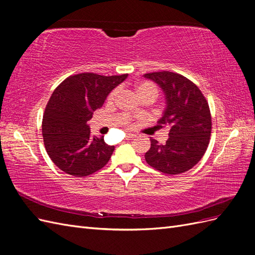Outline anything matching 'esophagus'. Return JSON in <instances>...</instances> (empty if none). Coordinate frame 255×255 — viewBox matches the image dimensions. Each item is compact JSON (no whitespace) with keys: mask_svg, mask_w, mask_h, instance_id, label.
<instances>
[{"mask_svg":"<svg viewBox=\"0 0 255 255\" xmlns=\"http://www.w3.org/2000/svg\"><path fill=\"white\" fill-rule=\"evenodd\" d=\"M133 138H135V135H133V134H128V135H127V139H128V140L133 139Z\"/></svg>","mask_w":255,"mask_h":255,"instance_id":"obj_1","label":"esophagus"}]
</instances>
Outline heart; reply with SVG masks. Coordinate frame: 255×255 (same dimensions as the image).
Listing matches in <instances>:
<instances>
[{"label": "heart", "mask_w": 255, "mask_h": 255, "mask_svg": "<svg viewBox=\"0 0 255 255\" xmlns=\"http://www.w3.org/2000/svg\"><path fill=\"white\" fill-rule=\"evenodd\" d=\"M135 88H136L138 96H139L141 99H143L145 97H153L154 99H155L158 95V88L156 85L152 82H149V81H143V82L138 83L135 86ZM118 91H119V89L116 88L111 92V94L109 95V98H107L109 99V101H114V100L117 98ZM116 123H117L118 126L125 127V128L132 127V122H130V119L128 117H127V116L118 117L117 122Z\"/></svg>", "instance_id": "1"}]
</instances>
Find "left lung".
Wrapping results in <instances>:
<instances>
[{"instance_id": "left-lung-1", "label": "left lung", "mask_w": 255, "mask_h": 255, "mask_svg": "<svg viewBox=\"0 0 255 255\" xmlns=\"http://www.w3.org/2000/svg\"><path fill=\"white\" fill-rule=\"evenodd\" d=\"M144 78L163 89L167 106L158 128H169V138L160 144L151 138L146 164L165 174H180L199 163L210 143L212 116L205 97L195 83L170 71L145 73Z\"/></svg>"}]
</instances>
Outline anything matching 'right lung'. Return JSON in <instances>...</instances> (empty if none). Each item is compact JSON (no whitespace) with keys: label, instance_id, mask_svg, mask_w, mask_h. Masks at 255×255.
Wrapping results in <instances>:
<instances>
[{"label":"right lung","instance_id":"obj_1","mask_svg":"<svg viewBox=\"0 0 255 255\" xmlns=\"http://www.w3.org/2000/svg\"><path fill=\"white\" fill-rule=\"evenodd\" d=\"M128 74L105 76L92 72L71 75L53 91L42 118L48 155L60 170L83 177L102 169L114 145L90 134L87 121Z\"/></svg>","mask_w":255,"mask_h":255}]
</instances>
